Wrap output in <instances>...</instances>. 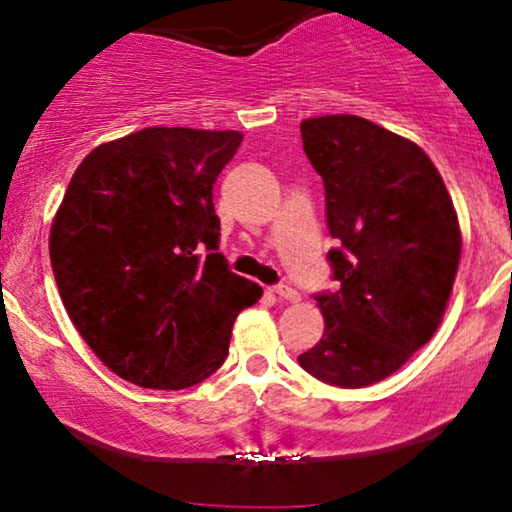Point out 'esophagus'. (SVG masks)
I'll return each instance as SVG.
<instances>
[{
  "label": "esophagus",
  "mask_w": 512,
  "mask_h": 512,
  "mask_svg": "<svg viewBox=\"0 0 512 512\" xmlns=\"http://www.w3.org/2000/svg\"><path fill=\"white\" fill-rule=\"evenodd\" d=\"M272 293L274 296H279V298H284V301H291V303H296V301H301V293H298L296 289H291V286H286V284H279V286H272Z\"/></svg>",
  "instance_id": "obj_1"
}]
</instances>
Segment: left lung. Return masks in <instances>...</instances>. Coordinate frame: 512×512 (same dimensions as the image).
<instances>
[{
  "instance_id": "obj_1",
  "label": "left lung",
  "mask_w": 512,
  "mask_h": 512,
  "mask_svg": "<svg viewBox=\"0 0 512 512\" xmlns=\"http://www.w3.org/2000/svg\"><path fill=\"white\" fill-rule=\"evenodd\" d=\"M325 182L334 293H317L325 334L298 356L327 385L380 383L443 320L462 255L460 223L438 168L409 139L358 115L301 122Z\"/></svg>"
}]
</instances>
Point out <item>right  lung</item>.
Listing matches in <instances>:
<instances>
[{
	"mask_svg": "<svg viewBox=\"0 0 512 512\" xmlns=\"http://www.w3.org/2000/svg\"><path fill=\"white\" fill-rule=\"evenodd\" d=\"M243 134L146 127L88 154L50 231L62 303L122 380L185 390L221 368L262 296L219 250L214 182Z\"/></svg>",
	"mask_w": 512,
	"mask_h": 512,
	"instance_id": "right-lung-1",
	"label": "right lung"
}]
</instances>
